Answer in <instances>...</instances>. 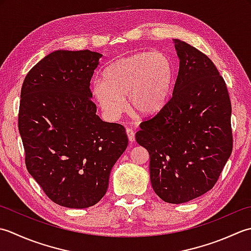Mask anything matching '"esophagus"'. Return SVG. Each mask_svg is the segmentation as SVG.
<instances>
[{"label": "esophagus", "instance_id": "1", "mask_svg": "<svg viewBox=\"0 0 251 251\" xmlns=\"http://www.w3.org/2000/svg\"><path fill=\"white\" fill-rule=\"evenodd\" d=\"M126 135L130 142H133L135 140V132L133 129H130V127H127L126 129Z\"/></svg>", "mask_w": 251, "mask_h": 251}]
</instances>
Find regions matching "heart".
Wrapping results in <instances>:
<instances>
[{
  "mask_svg": "<svg viewBox=\"0 0 251 251\" xmlns=\"http://www.w3.org/2000/svg\"><path fill=\"white\" fill-rule=\"evenodd\" d=\"M176 69L170 58L159 52L136 53L117 60L96 80L92 92L101 109L118 117L126 108L147 116L159 111L171 94Z\"/></svg>",
  "mask_w": 251,
  "mask_h": 251,
  "instance_id": "1",
  "label": "heart"
}]
</instances>
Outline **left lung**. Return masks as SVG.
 <instances>
[{"instance_id":"1","label":"left lung","mask_w":251,"mask_h":251,"mask_svg":"<svg viewBox=\"0 0 251 251\" xmlns=\"http://www.w3.org/2000/svg\"><path fill=\"white\" fill-rule=\"evenodd\" d=\"M175 43L180 69L172 96L141 122L135 139L150 152L155 193L182 203L210 191L231 156L232 105L211 59L186 42Z\"/></svg>"}]
</instances>
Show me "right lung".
I'll list each match as a JSON object with an SVG mask.
<instances>
[{"mask_svg": "<svg viewBox=\"0 0 251 251\" xmlns=\"http://www.w3.org/2000/svg\"><path fill=\"white\" fill-rule=\"evenodd\" d=\"M101 54L56 50L33 66L20 93L18 129L27 170L50 201L82 209L99 202L127 146L124 126L101 121L90 82Z\"/></svg>", "mask_w": 251, "mask_h": 251, "instance_id": "obj_1", "label": "right lung"}]
</instances>
